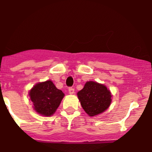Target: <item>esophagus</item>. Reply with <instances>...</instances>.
<instances>
[{
    "instance_id": "obj_1",
    "label": "esophagus",
    "mask_w": 152,
    "mask_h": 152,
    "mask_svg": "<svg viewBox=\"0 0 152 152\" xmlns=\"http://www.w3.org/2000/svg\"><path fill=\"white\" fill-rule=\"evenodd\" d=\"M69 92L70 94H72L75 93V90L74 88H69Z\"/></svg>"
}]
</instances>
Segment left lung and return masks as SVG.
I'll return each mask as SVG.
<instances>
[{
	"instance_id": "obj_1",
	"label": "left lung",
	"mask_w": 152,
	"mask_h": 152,
	"mask_svg": "<svg viewBox=\"0 0 152 152\" xmlns=\"http://www.w3.org/2000/svg\"><path fill=\"white\" fill-rule=\"evenodd\" d=\"M77 94L81 107L90 116H95L106 110L113 96L105 85L92 81H87Z\"/></svg>"
}]
</instances>
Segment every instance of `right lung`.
<instances>
[{"mask_svg":"<svg viewBox=\"0 0 152 152\" xmlns=\"http://www.w3.org/2000/svg\"><path fill=\"white\" fill-rule=\"evenodd\" d=\"M28 95L37 113L50 116L56 113L64 94L57 88L52 81L47 80L37 83L28 92Z\"/></svg>","mask_w":152,"mask_h":152,"instance_id":"1","label":"right lung"}]
</instances>
